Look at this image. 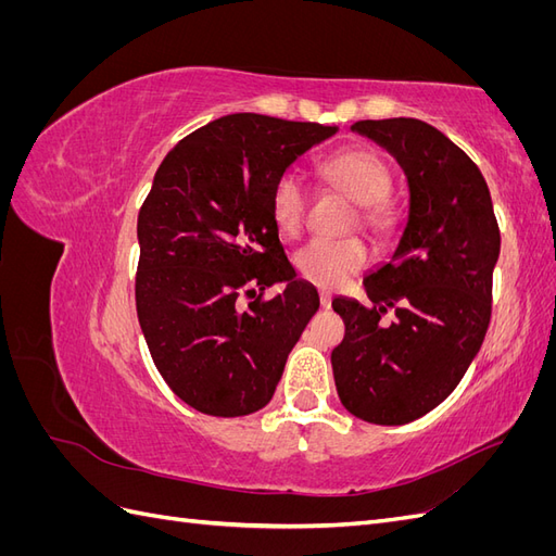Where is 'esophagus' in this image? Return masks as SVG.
I'll return each mask as SVG.
<instances>
[{"label": "esophagus", "instance_id": "obj_1", "mask_svg": "<svg viewBox=\"0 0 556 556\" xmlns=\"http://www.w3.org/2000/svg\"><path fill=\"white\" fill-rule=\"evenodd\" d=\"M319 306L323 308H331V294L329 292H319Z\"/></svg>", "mask_w": 556, "mask_h": 556}]
</instances>
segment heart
<instances>
[{
    "mask_svg": "<svg viewBox=\"0 0 556 556\" xmlns=\"http://www.w3.org/2000/svg\"><path fill=\"white\" fill-rule=\"evenodd\" d=\"M319 174L336 190L359 206V220L380 229L390 220L384 197L392 190V172L371 150H343L319 166ZM308 190L296 174H282L271 192V217L280 233L296 237L304 227ZM368 262V250L359 239H313L296 250L294 268L317 288H339Z\"/></svg>",
    "mask_w": 556,
    "mask_h": 556,
    "instance_id": "b5f03b06",
    "label": "heart"
}]
</instances>
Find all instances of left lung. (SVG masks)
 Listing matches in <instances>:
<instances>
[{
    "label": "left lung",
    "instance_id": "obj_1",
    "mask_svg": "<svg viewBox=\"0 0 556 556\" xmlns=\"http://www.w3.org/2000/svg\"><path fill=\"white\" fill-rule=\"evenodd\" d=\"M401 166L408 215L390 252L364 276L371 306L336 296L345 336L331 350L336 392L364 422L406 425L433 410L476 359L492 315L501 250L490 188L459 146L415 121L350 127ZM395 308V323L379 319Z\"/></svg>",
    "mask_w": 556,
    "mask_h": 556
}]
</instances>
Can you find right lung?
I'll return each mask as SVG.
<instances>
[{
    "instance_id": "obj_1",
    "label": "right lung",
    "mask_w": 556,
    "mask_h": 556,
    "mask_svg": "<svg viewBox=\"0 0 556 556\" xmlns=\"http://www.w3.org/2000/svg\"><path fill=\"white\" fill-rule=\"evenodd\" d=\"M336 125L231 113L164 157L139 211L137 313L157 371L199 413L241 417L271 401L285 362L319 308L271 217L276 180ZM276 281L268 302L241 307Z\"/></svg>"
}]
</instances>
